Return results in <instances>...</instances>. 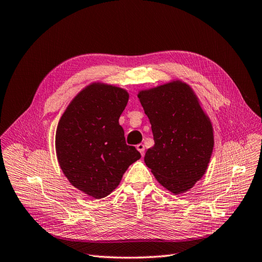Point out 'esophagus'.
I'll use <instances>...</instances> for the list:
<instances>
[{
    "label": "esophagus",
    "instance_id": "34e87169",
    "mask_svg": "<svg viewBox=\"0 0 262 262\" xmlns=\"http://www.w3.org/2000/svg\"><path fill=\"white\" fill-rule=\"evenodd\" d=\"M136 148H137V150L142 154V156H144V152H145V146L143 145V144H138L137 146H136Z\"/></svg>",
    "mask_w": 262,
    "mask_h": 262
}]
</instances>
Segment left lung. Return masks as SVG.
Instances as JSON below:
<instances>
[{
	"mask_svg": "<svg viewBox=\"0 0 262 262\" xmlns=\"http://www.w3.org/2000/svg\"><path fill=\"white\" fill-rule=\"evenodd\" d=\"M149 118L155 145L145 164L158 183L175 195L189 190L204 176L213 149V132L190 87L176 82L138 94Z\"/></svg>",
	"mask_w": 262,
	"mask_h": 262,
	"instance_id": "8db88e82",
	"label": "left lung"
}]
</instances>
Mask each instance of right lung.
<instances>
[{
    "label": "right lung",
    "instance_id": "add662e5",
    "mask_svg": "<svg viewBox=\"0 0 262 262\" xmlns=\"http://www.w3.org/2000/svg\"><path fill=\"white\" fill-rule=\"evenodd\" d=\"M128 97L119 87L94 83L77 94L58 122L59 166L74 187L93 198L108 196L140 158L118 123Z\"/></svg>",
    "mask_w": 262,
    "mask_h": 262
}]
</instances>
